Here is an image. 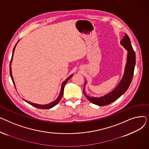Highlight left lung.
I'll list each match as a JSON object with an SVG mask.
<instances>
[{
    "label": "left lung",
    "mask_w": 149,
    "mask_h": 149,
    "mask_svg": "<svg viewBox=\"0 0 149 149\" xmlns=\"http://www.w3.org/2000/svg\"><path fill=\"white\" fill-rule=\"evenodd\" d=\"M120 43L127 51V57L126 65L125 66L124 74L118 85L112 91L103 97H93L88 95L86 93H85L84 87L87 83L85 80L83 92L85 97L93 104L100 106H104L113 103L127 90L131 83L136 63L135 52L133 49L130 38L126 34H125V36L120 42Z\"/></svg>",
    "instance_id": "8db88e82"
}]
</instances>
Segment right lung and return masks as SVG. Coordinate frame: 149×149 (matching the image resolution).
<instances>
[{"mask_svg": "<svg viewBox=\"0 0 149 149\" xmlns=\"http://www.w3.org/2000/svg\"><path fill=\"white\" fill-rule=\"evenodd\" d=\"M19 42V41H18ZM17 42V43H18ZM17 43L15 44L14 48L13 49V54H12V57H11V61H10V76H11V78L12 79V81L13 82V84L15 86V83L14 81V79H13V75H12V70H11V62H12V60H13V56H14V51H15V46H16ZM73 74L70 75L68 79H66V80H65L62 83V84H61V90H60V92L59 93V95L58 97H57V98L56 100H55L54 101H52V102L48 104H36V103H31V102H29V101H28L27 100H25V99H23V100H24L25 101H26V103H28V104L32 105L36 107H37V108H39V109H51L52 107H53L54 106H55L56 105H57L59 101H60L61 98H62L63 97V92H64V88L65 86V85L66 84V83L68 82V81L72 77Z\"/></svg>", "mask_w": 149, "mask_h": 149, "instance_id": "right-lung-1", "label": "right lung"}]
</instances>
